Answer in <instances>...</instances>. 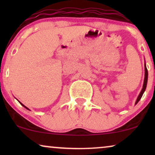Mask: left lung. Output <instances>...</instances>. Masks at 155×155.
I'll return each mask as SVG.
<instances>
[{"instance_id":"left-lung-1","label":"left lung","mask_w":155,"mask_h":155,"mask_svg":"<svg viewBox=\"0 0 155 155\" xmlns=\"http://www.w3.org/2000/svg\"><path fill=\"white\" fill-rule=\"evenodd\" d=\"M147 78H148V73H147V67H146V65L145 66V80H144V84H143V87L142 89V91L140 93L138 97H137V101L136 102H135V104L138 102L140 101V99H141L142 96H143L144 92L145 91V89H146V87H147Z\"/></svg>"}]
</instances>
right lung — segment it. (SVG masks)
Segmentation results:
<instances>
[{"label":"right lung","instance_id":"right-lung-1","mask_svg":"<svg viewBox=\"0 0 155 155\" xmlns=\"http://www.w3.org/2000/svg\"><path fill=\"white\" fill-rule=\"evenodd\" d=\"M22 104V106H23V107H25V108H26V109H28V108H27L26 107H25V106H24V105H23V104Z\"/></svg>","mask_w":155,"mask_h":155}]
</instances>
